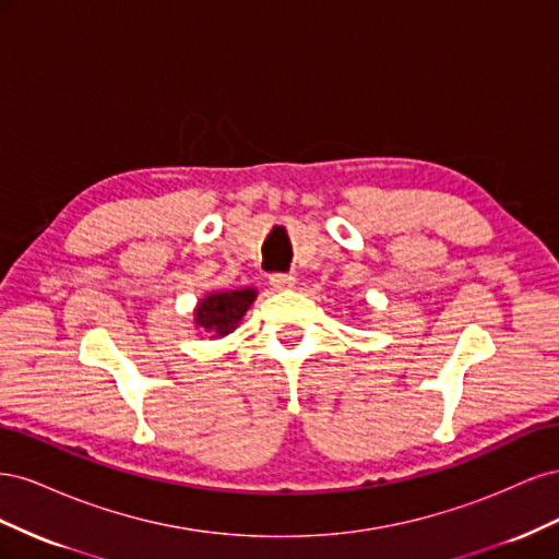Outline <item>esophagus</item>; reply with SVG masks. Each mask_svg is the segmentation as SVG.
Instances as JSON below:
<instances>
[{
    "mask_svg": "<svg viewBox=\"0 0 559 559\" xmlns=\"http://www.w3.org/2000/svg\"><path fill=\"white\" fill-rule=\"evenodd\" d=\"M296 282L294 275H286V273H273L270 275V284H273V289L277 292H284V289H292Z\"/></svg>",
    "mask_w": 559,
    "mask_h": 559,
    "instance_id": "obj_1",
    "label": "esophagus"
}]
</instances>
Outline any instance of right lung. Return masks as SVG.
Returning <instances> with one entry per match:
<instances>
[{"label":"right lung","instance_id":"add662e5","mask_svg":"<svg viewBox=\"0 0 559 559\" xmlns=\"http://www.w3.org/2000/svg\"><path fill=\"white\" fill-rule=\"evenodd\" d=\"M253 298H257V292L253 289L212 294L198 306L195 324L218 335H226L238 326V321L242 319Z\"/></svg>","mask_w":559,"mask_h":559}]
</instances>
